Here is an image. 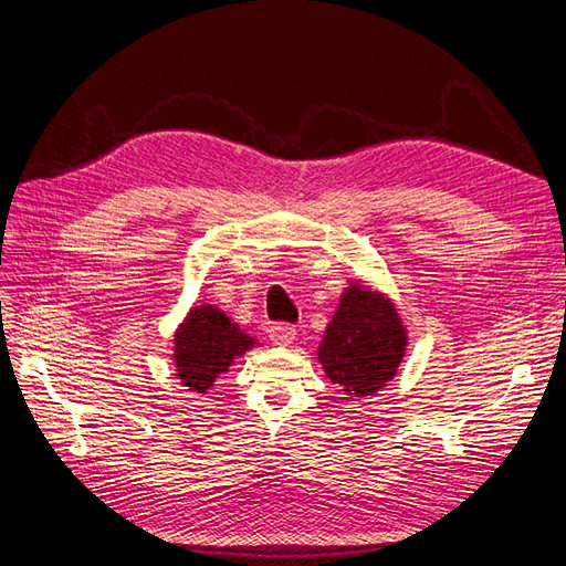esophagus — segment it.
I'll return each instance as SVG.
<instances>
[{
    "mask_svg": "<svg viewBox=\"0 0 566 566\" xmlns=\"http://www.w3.org/2000/svg\"><path fill=\"white\" fill-rule=\"evenodd\" d=\"M296 338V326L294 324H272L270 326V340L275 345H291Z\"/></svg>",
    "mask_w": 566,
    "mask_h": 566,
    "instance_id": "1",
    "label": "esophagus"
}]
</instances>
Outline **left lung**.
<instances>
[{
    "label": "left lung",
    "mask_w": 566,
    "mask_h": 566,
    "mask_svg": "<svg viewBox=\"0 0 566 566\" xmlns=\"http://www.w3.org/2000/svg\"><path fill=\"white\" fill-rule=\"evenodd\" d=\"M406 352V331L389 301L347 286L333 315L319 361L345 394L370 396L389 382Z\"/></svg>",
    "instance_id": "left-lung-1"
}]
</instances>
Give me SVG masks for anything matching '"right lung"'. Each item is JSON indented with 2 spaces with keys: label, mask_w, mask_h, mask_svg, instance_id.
<instances>
[{
  "label": "right lung",
  "mask_w": 566,
  "mask_h": 566,
  "mask_svg": "<svg viewBox=\"0 0 566 566\" xmlns=\"http://www.w3.org/2000/svg\"><path fill=\"white\" fill-rule=\"evenodd\" d=\"M251 345H254V340L230 322L221 310L200 305L191 310V315L177 331V375L186 387L205 391Z\"/></svg>",
  "instance_id": "1"
}]
</instances>
